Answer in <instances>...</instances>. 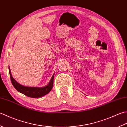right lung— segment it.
I'll list each match as a JSON object with an SVG mask.
<instances>
[{
    "label": "right lung",
    "instance_id": "1",
    "mask_svg": "<svg viewBox=\"0 0 127 127\" xmlns=\"http://www.w3.org/2000/svg\"><path fill=\"white\" fill-rule=\"evenodd\" d=\"M9 70L11 81V82L13 87L19 92L25 94L26 96L30 97V98H40V97H42L45 95L46 94H48L51 91V90H52L55 74H53V75H52L49 83L47 86H45V87H27V86H24L20 84V83L16 81L12 76L9 66Z\"/></svg>",
    "mask_w": 127,
    "mask_h": 127
}]
</instances>
